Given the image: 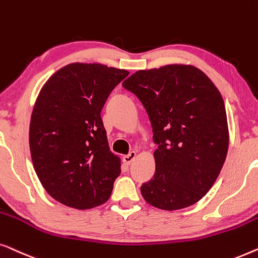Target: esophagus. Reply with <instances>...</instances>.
I'll return each instance as SVG.
<instances>
[{
	"mask_svg": "<svg viewBox=\"0 0 258 258\" xmlns=\"http://www.w3.org/2000/svg\"><path fill=\"white\" fill-rule=\"evenodd\" d=\"M137 155H138V153L136 151H132V152H130V153L127 154V155H125L124 157V162L126 165H130L131 162H132L134 159L137 158Z\"/></svg>",
	"mask_w": 258,
	"mask_h": 258,
	"instance_id": "esophagus-1",
	"label": "esophagus"
}]
</instances>
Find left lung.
I'll return each mask as SVG.
<instances>
[{
    "label": "left lung",
    "instance_id": "8db88e82",
    "mask_svg": "<svg viewBox=\"0 0 258 258\" xmlns=\"http://www.w3.org/2000/svg\"><path fill=\"white\" fill-rule=\"evenodd\" d=\"M122 86L146 108L159 145L154 177L140 188L145 201L162 210L200 201L219 176L229 146L219 89L189 64L139 70Z\"/></svg>",
    "mask_w": 258,
    "mask_h": 258
}]
</instances>
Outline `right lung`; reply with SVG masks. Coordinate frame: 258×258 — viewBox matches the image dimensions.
<instances>
[{"mask_svg":"<svg viewBox=\"0 0 258 258\" xmlns=\"http://www.w3.org/2000/svg\"><path fill=\"white\" fill-rule=\"evenodd\" d=\"M130 72L100 63H71L56 71L36 99L29 128L32 165L50 197L91 209L111 197L120 158L108 146L100 112Z\"/></svg>","mask_w":258,"mask_h":258,"instance_id":"1","label":"right lung"}]
</instances>
